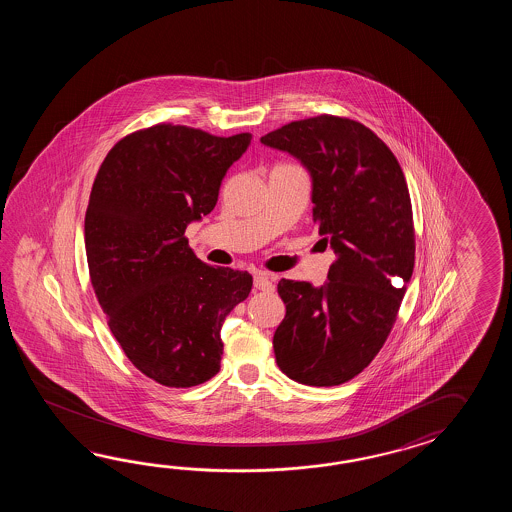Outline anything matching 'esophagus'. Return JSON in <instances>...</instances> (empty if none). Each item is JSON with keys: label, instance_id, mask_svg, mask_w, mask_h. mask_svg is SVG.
Returning <instances> with one entry per match:
<instances>
[{"label": "esophagus", "instance_id": "1", "mask_svg": "<svg viewBox=\"0 0 512 512\" xmlns=\"http://www.w3.org/2000/svg\"><path fill=\"white\" fill-rule=\"evenodd\" d=\"M254 287H256L258 291L272 293V291H274V283H272L271 274H267V272H256V274H254Z\"/></svg>", "mask_w": 512, "mask_h": 512}]
</instances>
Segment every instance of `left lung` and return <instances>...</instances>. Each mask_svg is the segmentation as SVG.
<instances>
[{
	"label": "left lung",
	"instance_id": "left-lung-1",
	"mask_svg": "<svg viewBox=\"0 0 512 512\" xmlns=\"http://www.w3.org/2000/svg\"><path fill=\"white\" fill-rule=\"evenodd\" d=\"M261 142L311 172L313 221L337 256L326 285L278 283L287 313L272 338L276 362L300 384H344L381 351L414 272V214L401 164L370 128L326 113Z\"/></svg>",
	"mask_w": 512,
	"mask_h": 512
}]
</instances>
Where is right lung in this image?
I'll return each instance as SVG.
<instances>
[{
  "label": "right lung",
  "instance_id": "right-lung-1",
  "mask_svg": "<svg viewBox=\"0 0 512 512\" xmlns=\"http://www.w3.org/2000/svg\"><path fill=\"white\" fill-rule=\"evenodd\" d=\"M251 139L159 122L122 137L91 188L84 234L98 304L131 364L168 388L218 373L221 324L251 293L249 272L207 265L185 236Z\"/></svg>",
  "mask_w": 512,
  "mask_h": 512
}]
</instances>
